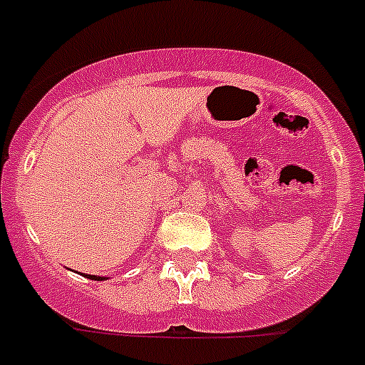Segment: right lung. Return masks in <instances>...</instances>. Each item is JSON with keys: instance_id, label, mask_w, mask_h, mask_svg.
Here are the masks:
<instances>
[{"instance_id": "add662e5", "label": "right lung", "mask_w": 365, "mask_h": 365, "mask_svg": "<svg viewBox=\"0 0 365 365\" xmlns=\"http://www.w3.org/2000/svg\"><path fill=\"white\" fill-rule=\"evenodd\" d=\"M83 277H87V278H91V280H107V277H98V274H83Z\"/></svg>"}]
</instances>
